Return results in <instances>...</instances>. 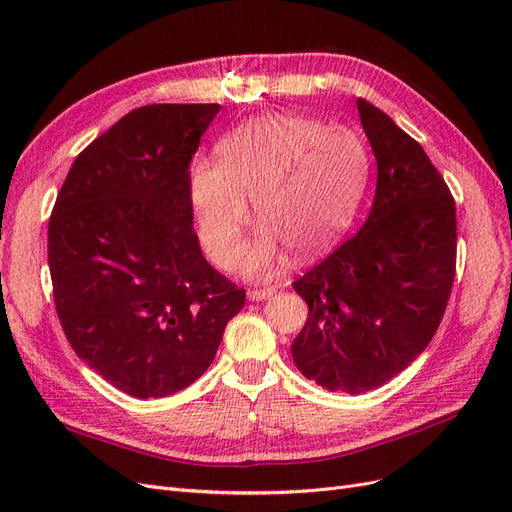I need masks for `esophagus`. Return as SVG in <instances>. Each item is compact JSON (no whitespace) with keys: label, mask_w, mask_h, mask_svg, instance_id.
Masks as SVG:
<instances>
[{"label":"esophagus","mask_w":512,"mask_h":512,"mask_svg":"<svg viewBox=\"0 0 512 512\" xmlns=\"http://www.w3.org/2000/svg\"><path fill=\"white\" fill-rule=\"evenodd\" d=\"M273 292H275V288H254V290L247 292V299H250V301H262V299L273 297Z\"/></svg>","instance_id":"1"}]
</instances>
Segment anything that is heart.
Returning a JSON list of instances; mask_svg holds the SVG:
<instances>
[{
	"label": "heart",
	"instance_id": "heart-1",
	"mask_svg": "<svg viewBox=\"0 0 512 512\" xmlns=\"http://www.w3.org/2000/svg\"><path fill=\"white\" fill-rule=\"evenodd\" d=\"M215 151L218 162H196L190 175L198 237L215 265L230 269L254 200L262 226L243 265L252 277L280 271L286 245L299 256L331 247L352 222L369 175L359 134L301 115L247 121Z\"/></svg>",
	"mask_w": 512,
	"mask_h": 512
}]
</instances>
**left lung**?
<instances>
[{"label":"left lung","instance_id":"left-lung-1","mask_svg":"<svg viewBox=\"0 0 512 512\" xmlns=\"http://www.w3.org/2000/svg\"><path fill=\"white\" fill-rule=\"evenodd\" d=\"M378 164L367 222L292 284L309 314L292 359L327 391L359 395L404 371L436 335L451 297L457 213L425 149L359 98Z\"/></svg>","mask_w":512,"mask_h":512}]
</instances>
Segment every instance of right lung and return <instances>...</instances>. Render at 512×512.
<instances>
[{
	"label": "right lung",
	"mask_w": 512,
	"mask_h": 512,
	"mask_svg": "<svg viewBox=\"0 0 512 512\" xmlns=\"http://www.w3.org/2000/svg\"><path fill=\"white\" fill-rule=\"evenodd\" d=\"M220 104H149L74 160L49 220L55 309L72 350L138 399L205 374L245 290L200 252L190 162Z\"/></svg>",
	"instance_id": "add662e5"
}]
</instances>
